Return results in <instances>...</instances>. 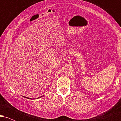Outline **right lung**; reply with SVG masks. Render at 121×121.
Segmentation results:
<instances>
[{
	"instance_id": "add662e5",
	"label": "right lung",
	"mask_w": 121,
	"mask_h": 121,
	"mask_svg": "<svg viewBox=\"0 0 121 121\" xmlns=\"http://www.w3.org/2000/svg\"><path fill=\"white\" fill-rule=\"evenodd\" d=\"M42 97V96H41ZM25 97V98H28V99H31L32 98H28V97ZM40 97H39V98ZM37 98H35V99H37Z\"/></svg>"
}]
</instances>
